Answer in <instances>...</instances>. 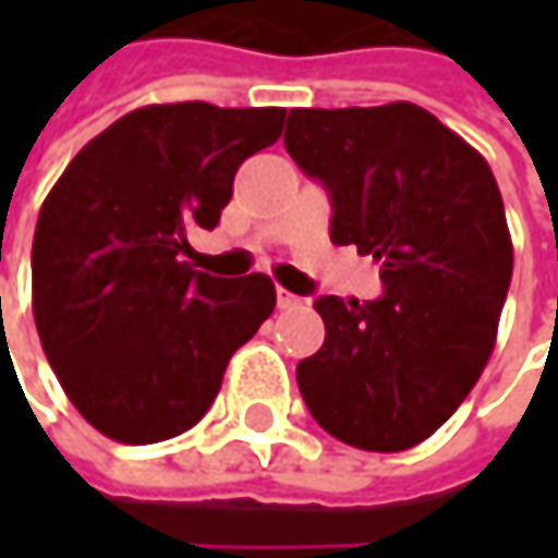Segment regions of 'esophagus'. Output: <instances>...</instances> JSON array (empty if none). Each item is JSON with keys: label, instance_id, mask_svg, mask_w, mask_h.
<instances>
[{"label": "esophagus", "instance_id": "esophagus-1", "mask_svg": "<svg viewBox=\"0 0 558 558\" xmlns=\"http://www.w3.org/2000/svg\"><path fill=\"white\" fill-rule=\"evenodd\" d=\"M278 306L280 310H293V306H300V296L290 293V290H283V287H278Z\"/></svg>", "mask_w": 558, "mask_h": 558}]
</instances>
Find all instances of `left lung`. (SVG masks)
I'll return each instance as SVG.
<instances>
[{"label":"left lung","instance_id":"8db88e82","mask_svg":"<svg viewBox=\"0 0 558 558\" xmlns=\"http://www.w3.org/2000/svg\"><path fill=\"white\" fill-rule=\"evenodd\" d=\"M283 145L332 203L329 239L381 262L378 300L319 296L296 365L313 420L368 452L433 436L482 378L513 275L488 161L413 102L290 109Z\"/></svg>","mask_w":558,"mask_h":558}]
</instances>
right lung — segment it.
Wrapping results in <instances>:
<instances>
[{"label": "right lung", "mask_w": 558, "mask_h": 558, "mask_svg": "<svg viewBox=\"0 0 558 558\" xmlns=\"http://www.w3.org/2000/svg\"><path fill=\"white\" fill-rule=\"evenodd\" d=\"M287 109L145 106L96 135L48 193L32 245V310L70 403L102 436L186 433L229 359L275 313L268 275L193 271L186 235L213 229L245 158Z\"/></svg>", "instance_id": "1"}]
</instances>
